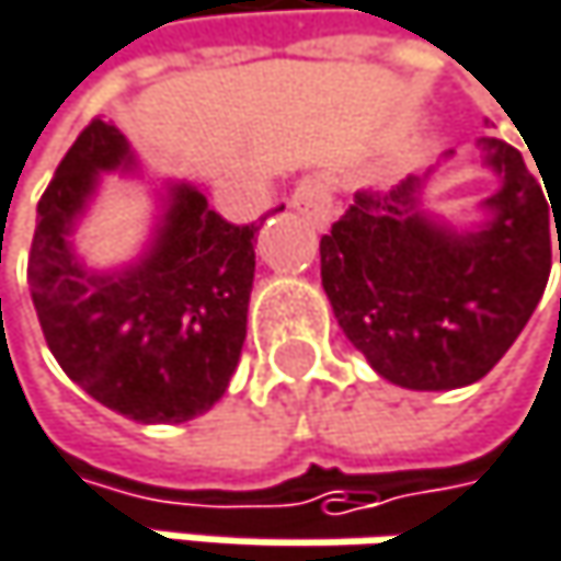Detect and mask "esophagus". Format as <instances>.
I'll return each instance as SVG.
<instances>
[{
    "mask_svg": "<svg viewBox=\"0 0 561 561\" xmlns=\"http://www.w3.org/2000/svg\"><path fill=\"white\" fill-rule=\"evenodd\" d=\"M293 206L306 213L316 222H329L335 216V196L332 186L319 176H302L293 190Z\"/></svg>",
    "mask_w": 561,
    "mask_h": 561,
    "instance_id": "1",
    "label": "esophagus"
}]
</instances>
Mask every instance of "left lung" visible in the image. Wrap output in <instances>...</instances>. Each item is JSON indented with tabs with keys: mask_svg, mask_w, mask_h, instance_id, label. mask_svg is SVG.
<instances>
[{
	"mask_svg": "<svg viewBox=\"0 0 561 561\" xmlns=\"http://www.w3.org/2000/svg\"><path fill=\"white\" fill-rule=\"evenodd\" d=\"M483 144L503 176L486 199V229L457 236L437 226L417 209L424 180L408 176L391 190H358L319 242L342 332L381 378L411 391H450L490 375L549 283V199L516 147Z\"/></svg>",
	"mask_w": 561,
	"mask_h": 561,
	"instance_id": "obj_1",
	"label": "left lung"
}]
</instances>
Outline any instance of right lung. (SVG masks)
<instances>
[{"label": "right lung", "instance_id": "obj_1", "mask_svg": "<svg viewBox=\"0 0 561 561\" xmlns=\"http://www.w3.org/2000/svg\"><path fill=\"white\" fill-rule=\"evenodd\" d=\"M117 163H127V140L94 117L38 199L32 302L55 362L94 401L137 424H183L209 411L236 371L262 219L236 226L203 193L176 186L153 252L127 272L88 275L68 232L98 170Z\"/></svg>", "mask_w": 561, "mask_h": 561}]
</instances>
